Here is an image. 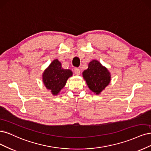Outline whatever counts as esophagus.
I'll return each instance as SVG.
<instances>
[{"mask_svg":"<svg viewBox=\"0 0 151 151\" xmlns=\"http://www.w3.org/2000/svg\"><path fill=\"white\" fill-rule=\"evenodd\" d=\"M74 73L76 75H80V70L78 68H75L74 69Z\"/></svg>","mask_w":151,"mask_h":151,"instance_id":"1","label":"esophagus"}]
</instances>
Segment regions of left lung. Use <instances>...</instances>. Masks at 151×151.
Masks as SVG:
<instances>
[{"label":"left lung","instance_id":"8db88e82","mask_svg":"<svg viewBox=\"0 0 151 151\" xmlns=\"http://www.w3.org/2000/svg\"><path fill=\"white\" fill-rule=\"evenodd\" d=\"M82 75L89 89L96 95L100 94L111 81L110 72L96 60L88 63V69L83 72Z\"/></svg>","mask_w":151,"mask_h":151}]
</instances>
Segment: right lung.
<instances>
[{
    "mask_svg": "<svg viewBox=\"0 0 151 151\" xmlns=\"http://www.w3.org/2000/svg\"><path fill=\"white\" fill-rule=\"evenodd\" d=\"M72 75L71 70L63 69L61 62L55 59L44 71L42 80L46 89L50 90L52 95L56 96L64 88L68 79Z\"/></svg>",
    "mask_w": 151,
    "mask_h": 151,
    "instance_id": "right-lung-1",
    "label": "right lung"
}]
</instances>
